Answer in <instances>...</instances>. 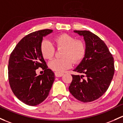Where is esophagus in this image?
<instances>
[{
    "mask_svg": "<svg viewBox=\"0 0 123 123\" xmlns=\"http://www.w3.org/2000/svg\"><path fill=\"white\" fill-rule=\"evenodd\" d=\"M55 77H62V75H64V74L61 73V72H55Z\"/></svg>",
    "mask_w": 123,
    "mask_h": 123,
    "instance_id": "34e87169",
    "label": "esophagus"
}]
</instances>
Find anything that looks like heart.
I'll return each instance as SVG.
<instances>
[{
    "label": "heart",
    "mask_w": 123,
    "mask_h": 123,
    "mask_svg": "<svg viewBox=\"0 0 123 123\" xmlns=\"http://www.w3.org/2000/svg\"><path fill=\"white\" fill-rule=\"evenodd\" d=\"M58 49H64L62 52V58L55 59L49 63L52 70L59 72L65 71L71 68L73 64H78L84 58L86 46L83 41L75 39L74 37L67 33H62L54 38ZM40 51L45 59H51L54 57L55 49L52 44L46 40H43L40 45Z\"/></svg>",
    "instance_id": "b5f03b06"
}]
</instances>
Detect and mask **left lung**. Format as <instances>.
Wrapping results in <instances>:
<instances>
[{"instance_id": "obj_1", "label": "left lung", "mask_w": 123, "mask_h": 123, "mask_svg": "<svg viewBox=\"0 0 123 123\" xmlns=\"http://www.w3.org/2000/svg\"><path fill=\"white\" fill-rule=\"evenodd\" d=\"M84 37L86 46L84 58L74 71L69 86L71 94L84 103L99 98L107 91L114 74L113 55L103 40L88 31H74Z\"/></svg>"}]
</instances>
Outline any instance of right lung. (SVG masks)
<instances>
[{"label": "right lung", "mask_w": 123, "mask_h": 123, "mask_svg": "<svg viewBox=\"0 0 123 123\" xmlns=\"http://www.w3.org/2000/svg\"><path fill=\"white\" fill-rule=\"evenodd\" d=\"M43 29L29 33L18 42L10 55L8 65L9 82L15 96L31 106L41 104L48 96L55 80V74L48 68L40 51L43 37L52 32ZM41 68L42 75L36 70Z\"/></svg>", "instance_id": "right-lung-1"}]
</instances>
